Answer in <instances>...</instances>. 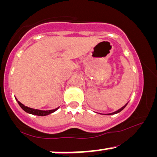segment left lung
<instances>
[{"label": "left lung", "mask_w": 157, "mask_h": 157, "mask_svg": "<svg viewBox=\"0 0 157 157\" xmlns=\"http://www.w3.org/2000/svg\"><path fill=\"white\" fill-rule=\"evenodd\" d=\"M126 105H124V106H123V107H122V108H121V109H118V111H116V112H113V113H111V114H109V115H114V114H116V113H118V112H121V110H123V109H124V108H125V106H126Z\"/></svg>", "instance_id": "8db88e82"}]
</instances>
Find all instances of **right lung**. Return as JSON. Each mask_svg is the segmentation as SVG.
<instances>
[{
  "instance_id": "add662e5",
  "label": "right lung",
  "mask_w": 157,
  "mask_h": 157,
  "mask_svg": "<svg viewBox=\"0 0 157 157\" xmlns=\"http://www.w3.org/2000/svg\"><path fill=\"white\" fill-rule=\"evenodd\" d=\"M18 102V104L20 105V106L21 107L25 112H28V113L32 114V115H39V116H45V115H48L49 114L52 113V112H55L58 108L53 109V110H49V111H42V110H38V109H31L29 108L27 106H25L24 105L21 103L20 102L17 101Z\"/></svg>"
}]
</instances>
